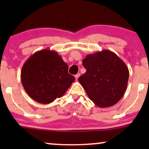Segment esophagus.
<instances>
[{"mask_svg":"<svg viewBox=\"0 0 149 149\" xmlns=\"http://www.w3.org/2000/svg\"><path fill=\"white\" fill-rule=\"evenodd\" d=\"M80 76V73H77L76 75H75V78H76V80L78 79V78H79Z\"/></svg>","mask_w":149,"mask_h":149,"instance_id":"1","label":"esophagus"}]
</instances>
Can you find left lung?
Here are the masks:
<instances>
[{
    "instance_id": "obj_1",
    "label": "left lung",
    "mask_w": 149,
    "mask_h": 149,
    "mask_svg": "<svg viewBox=\"0 0 149 149\" xmlns=\"http://www.w3.org/2000/svg\"><path fill=\"white\" fill-rule=\"evenodd\" d=\"M86 69L78 78L90 100L97 107H110L123 96L127 86L129 70L114 52L104 49L88 54L83 60Z\"/></svg>"
}]
</instances>
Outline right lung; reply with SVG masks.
<instances>
[{
    "instance_id": "add662e5",
    "label": "right lung",
    "mask_w": 149,
    "mask_h": 149,
    "mask_svg": "<svg viewBox=\"0 0 149 149\" xmlns=\"http://www.w3.org/2000/svg\"><path fill=\"white\" fill-rule=\"evenodd\" d=\"M68 69L67 64L56 51H38L22 66V85L32 100L40 104L52 103L62 97L75 80Z\"/></svg>"
}]
</instances>
